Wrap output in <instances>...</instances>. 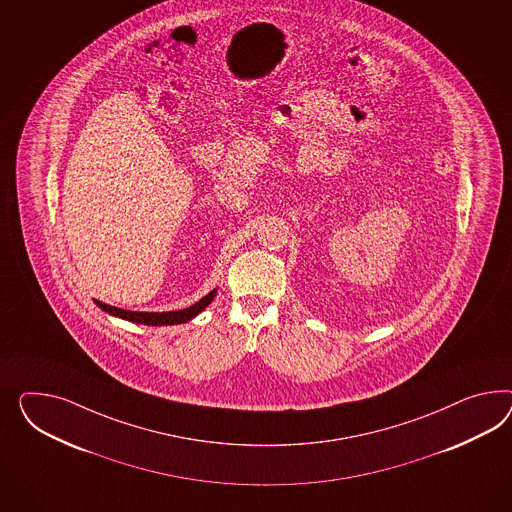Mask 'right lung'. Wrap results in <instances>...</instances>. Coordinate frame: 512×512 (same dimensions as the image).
I'll return each mask as SVG.
<instances>
[{
  "mask_svg": "<svg viewBox=\"0 0 512 512\" xmlns=\"http://www.w3.org/2000/svg\"><path fill=\"white\" fill-rule=\"evenodd\" d=\"M216 296V289L212 292H208L205 298H201L197 304L190 305L186 309H180V311H169V313H138V311H126V309H119V307H113V305L102 304L95 300V304L104 309L106 313L115 315V317L125 318L130 322H138V324H147V326H171V324H182V322H188L192 318L197 317L205 307H207Z\"/></svg>",
  "mask_w": 512,
  "mask_h": 512,
  "instance_id": "right-lung-1",
  "label": "right lung"
}]
</instances>
